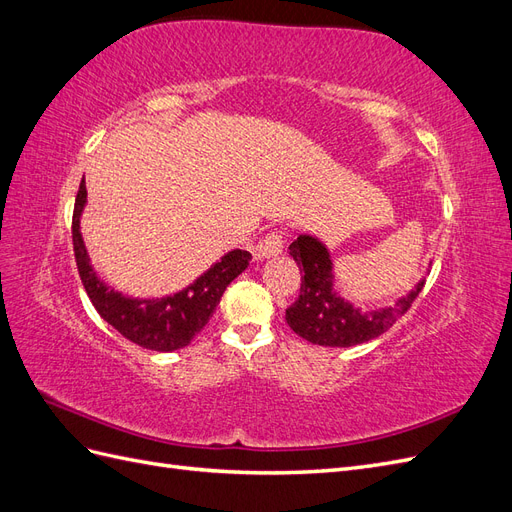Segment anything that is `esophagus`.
<instances>
[{
	"label": "esophagus",
	"instance_id": "1",
	"mask_svg": "<svg viewBox=\"0 0 512 512\" xmlns=\"http://www.w3.org/2000/svg\"><path fill=\"white\" fill-rule=\"evenodd\" d=\"M282 250H284L282 230H271L269 235L260 239L254 252H256V258H273V256H280Z\"/></svg>",
	"mask_w": 512,
	"mask_h": 512
}]
</instances>
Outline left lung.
<instances>
[{"label":"left lung","instance_id":"1","mask_svg":"<svg viewBox=\"0 0 512 512\" xmlns=\"http://www.w3.org/2000/svg\"><path fill=\"white\" fill-rule=\"evenodd\" d=\"M288 250L303 275L301 294L286 309V322L294 333L318 346L348 348L380 337L408 312L425 286V280H421L393 307L361 312L335 292L329 250L316 237L299 235Z\"/></svg>","mask_w":512,"mask_h":512}]
</instances>
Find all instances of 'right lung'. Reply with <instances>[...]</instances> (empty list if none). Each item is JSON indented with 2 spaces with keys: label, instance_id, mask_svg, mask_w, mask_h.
<instances>
[{
  "label": "right lung",
  "instance_id": "right-lung-1",
  "mask_svg": "<svg viewBox=\"0 0 512 512\" xmlns=\"http://www.w3.org/2000/svg\"><path fill=\"white\" fill-rule=\"evenodd\" d=\"M87 203L85 181H81L79 194L74 200L72 215V243L74 258L79 267L81 282L87 297L98 309V314L136 346L173 352L188 346L194 335L205 329V324L218 307L226 286L250 265L252 254L245 250H232L220 262L198 277L194 284L183 288L173 297L164 299H130L121 292L108 288L91 267L85 243L81 237V213Z\"/></svg>",
  "mask_w": 512,
  "mask_h": 512
}]
</instances>
